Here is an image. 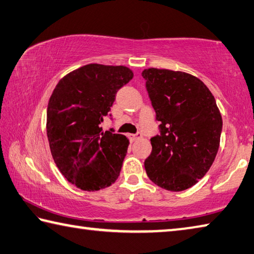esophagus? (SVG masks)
Wrapping results in <instances>:
<instances>
[{
	"mask_svg": "<svg viewBox=\"0 0 254 254\" xmlns=\"http://www.w3.org/2000/svg\"><path fill=\"white\" fill-rule=\"evenodd\" d=\"M141 137H142V134H141L140 132L135 133V134H130V139H131V141H136V140L141 139Z\"/></svg>",
	"mask_w": 254,
	"mask_h": 254,
	"instance_id": "34e87169",
	"label": "esophagus"
}]
</instances>
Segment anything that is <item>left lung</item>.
Instances as JSON below:
<instances>
[{"instance_id":"8db88e82","label":"left lung","mask_w":254,"mask_h":254,"mask_svg":"<svg viewBox=\"0 0 254 254\" xmlns=\"http://www.w3.org/2000/svg\"><path fill=\"white\" fill-rule=\"evenodd\" d=\"M142 76L160 123L144 161L146 174L165 190H187L204 177L218 153L222 118L215 99L188 73L152 67Z\"/></svg>"}]
</instances>
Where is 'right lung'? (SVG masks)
I'll list each match as a JSON object with an SVG mask.
<instances>
[{"label": "right lung", "mask_w": 254, "mask_h": 254, "mask_svg": "<svg viewBox=\"0 0 254 254\" xmlns=\"http://www.w3.org/2000/svg\"><path fill=\"white\" fill-rule=\"evenodd\" d=\"M132 77L127 66L87 64L60 80L51 95L47 111L51 153L64 178L81 190H101L120 175L130 142L112 128L103 132L100 124L111 111L118 91Z\"/></svg>", "instance_id": "add662e5"}]
</instances>
